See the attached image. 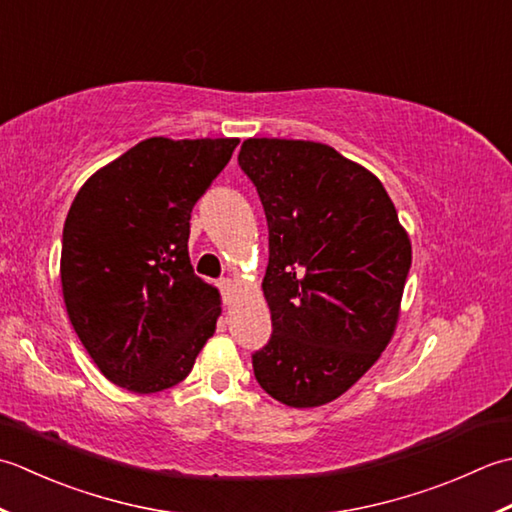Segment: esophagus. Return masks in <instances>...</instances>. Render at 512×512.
<instances>
[{
    "label": "esophagus",
    "mask_w": 512,
    "mask_h": 512,
    "mask_svg": "<svg viewBox=\"0 0 512 512\" xmlns=\"http://www.w3.org/2000/svg\"><path fill=\"white\" fill-rule=\"evenodd\" d=\"M218 289H221V296L227 302L229 296H232V291H234V283L229 278H221V280H218Z\"/></svg>",
    "instance_id": "34e87169"
}]
</instances>
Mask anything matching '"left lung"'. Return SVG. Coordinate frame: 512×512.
Listing matches in <instances>:
<instances>
[{
  "label": "left lung",
  "mask_w": 512,
  "mask_h": 512,
  "mask_svg": "<svg viewBox=\"0 0 512 512\" xmlns=\"http://www.w3.org/2000/svg\"><path fill=\"white\" fill-rule=\"evenodd\" d=\"M238 165L269 227L271 338L252 353L254 375L287 406L327 404L389 344L411 241L382 183L329 145L247 139Z\"/></svg>",
  "instance_id": "left-lung-1"
}]
</instances>
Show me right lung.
<instances>
[{"label":"right lung","instance_id":"1","mask_svg":"<svg viewBox=\"0 0 512 512\" xmlns=\"http://www.w3.org/2000/svg\"><path fill=\"white\" fill-rule=\"evenodd\" d=\"M238 139L152 137L83 183L61 238L72 327L110 382L156 393L187 378L221 316L190 263L192 207Z\"/></svg>","mask_w":512,"mask_h":512}]
</instances>
